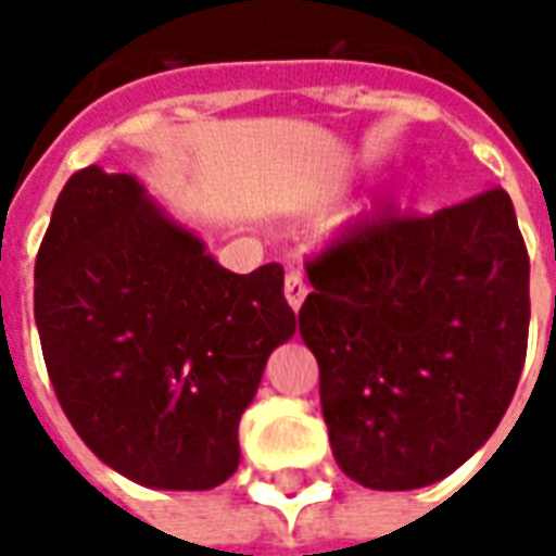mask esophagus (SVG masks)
<instances>
[{"mask_svg": "<svg viewBox=\"0 0 556 556\" xmlns=\"http://www.w3.org/2000/svg\"><path fill=\"white\" fill-rule=\"evenodd\" d=\"M306 282H303V277L298 274V270H289L286 274V301H289V306L298 313L303 306V301H306Z\"/></svg>", "mask_w": 556, "mask_h": 556, "instance_id": "obj_1", "label": "esophagus"}]
</instances>
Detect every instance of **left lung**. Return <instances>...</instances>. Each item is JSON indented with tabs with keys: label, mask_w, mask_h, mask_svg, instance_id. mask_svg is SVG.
Wrapping results in <instances>:
<instances>
[{
	"label": "left lung",
	"mask_w": 556,
	"mask_h": 556,
	"mask_svg": "<svg viewBox=\"0 0 556 556\" xmlns=\"http://www.w3.org/2000/svg\"><path fill=\"white\" fill-rule=\"evenodd\" d=\"M306 274L298 325L342 473L378 491L450 477L497 429L525 366L530 258L513 199L494 187L429 217L384 211Z\"/></svg>",
	"instance_id": "8db88e82"
}]
</instances>
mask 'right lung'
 <instances>
[{
  "label": "right lung",
  "instance_id": "right-lung-1",
  "mask_svg": "<svg viewBox=\"0 0 556 556\" xmlns=\"http://www.w3.org/2000/svg\"><path fill=\"white\" fill-rule=\"evenodd\" d=\"M35 325L59 405L103 465L148 489L238 470V422L294 337L282 267L231 274L134 175L67 178L35 262Z\"/></svg>",
  "mask_w": 556,
  "mask_h": 556
}]
</instances>
